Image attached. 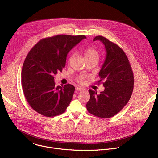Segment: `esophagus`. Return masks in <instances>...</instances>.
<instances>
[{
    "mask_svg": "<svg viewBox=\"0 0 158 158\" xmlns=\"http://www.w3.org/2000/svg\"><path fill=\"white\" fill-rule=\"evenodd\" d=\"M76 91H85V89L82 88L81 87H76Z\"/></svg>",
    "mask_w": 158,
    "mask_h": 158,
    "instance_id": "obj_1",
    "label": "esophagus"
}]
</instances>
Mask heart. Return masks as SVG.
Segmentation results:
<instances>
[{"instance_id": "heart-1", "label": "heart", "mask_w": 158, "mask_h": 158, "mask_svg": "<svg viewBox=\"0 0 158 158\" xmlns=\"http://www.w3.org/2000/svg\"><path fill=\"white\" fill-rule=\"evenodd\" d=\"M84 55L86 60H92V59L98 60L99 59V53L98 51L93 47H89L86 48L84 50ZM76 80L77 82H78L80 84H84L85 82V77L84 76H79L76 77Z\"/></svg>"}]
</instances>
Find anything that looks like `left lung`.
Here are the masks:
<instances>
[{
	"instance_id": "obj_1",
	"label": "left lung",
	"mask_w": 158,
	"mask_h": 158,
	"mask_svg": "<svg viewBox=\"0 0 158 158\" xmlns=\"http://www.w3.org/2000/svg\"><path fill=\"white\" fill-rule=\"evenodd\" d=\"M105 46L106 57L99 73V80L104 91L99 94L89 90L90 99L86 104L89 113L101 118H109L119 112L127 104L134 87V75L128 58L124 51L115 43L106 37L98 35Z\"/></svg>"
}]
</instances>
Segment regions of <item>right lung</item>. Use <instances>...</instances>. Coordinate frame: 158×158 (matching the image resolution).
I'll list each match as a JSON object with an SVG mask.
<instances>
[{"label":"right lung","instance_id":"add662e5","mask_svg":"<svg viewBox=\"0 0 158 158\" xmlns=\"http://www.w3.org/2000/svg\"><path fill=\"white\" fill-rule=\"evenodd\" d=\"M84 35H57L39 41L28 53L22 69V87L30 106L39 114L54 117L65 111L75 87L56 86L54 75L62 72L67 55Z\"/></svg>","mask_w":158,"mask_h":158}]
</instances>
